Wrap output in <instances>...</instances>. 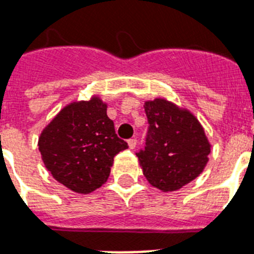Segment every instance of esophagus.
<instances>
[{
  "label": "esophagus",
  "mask_w": 254,
  "mask_h": 254,
  "mask_svg": "<svg viewBox=\"0 0 254 254\" xmlns=\"http://www.w3.org/2000/svg\"><path fill=\"white\" fill-rule=\"evenodd\" d=\"M127 144H129V148H135V146H137V139L135 138H130V139H127Z\"/></svg>",
  "instance_id": "obj_1"
}]
</instances>
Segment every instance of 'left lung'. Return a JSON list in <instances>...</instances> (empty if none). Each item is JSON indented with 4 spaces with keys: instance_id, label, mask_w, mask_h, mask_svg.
<instances>
[{
    "instance_id": "obj_1",
    "label": "left lung",
    "mask_w": 254,
    "mask_h": 254,
    "mask_svg": "<svg viewBox=\"0 0 254 254\" xmlns=\"http://www.w3.org/2000/svg\"><path fill=\"white\" fill-rule=\"evenodd\" d=\"M146 144L135 155L153 187L176 191L199 176L208 163L210 144L195 116L165 99L144 103Z\"/></svg>"
}]
</instances>
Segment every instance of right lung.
<instances>
[{
  "label": "right lung",
  "instance_id": "1",
  "mask_svg": "<svg viewBox=\"0 0 254 254\" xmlns=\"http://www.w3.org/2000/svg\"><path fill=\"white\" fill-rule=\"evenodd\" d=\"M127 148L99 98L63 108L38 139L45 167L58 182L78 193L101 187L110 176L115 155Z\"/></svg>",
  "mask_w": 254,
  "mask_h": 254
}]
</instances>
